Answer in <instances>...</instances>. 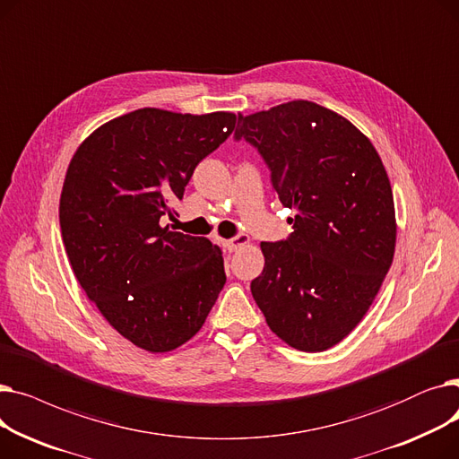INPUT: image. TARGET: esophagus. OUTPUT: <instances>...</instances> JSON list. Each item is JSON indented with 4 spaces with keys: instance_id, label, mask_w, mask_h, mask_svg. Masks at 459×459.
I'll return each mask as SVG.
<instances>
[{
    "instance_id": "1",
    "label": "esophagus",
    "mask_w": 459,
    "mask_h": 459,
    "mask_svg": "<svg viewBox=\"0 0 459 459\" xmlns=\"http://www.w3.org/2000/svg\"><path fill=\"white\" fill-rule=\"evenodd\" d=\"M249 244V236H246V234H238V236H234V238H230V239H225L223 242V246L232 253V251H238L239 247H244V246H247Z\"/></svg>"
}]
</instances>
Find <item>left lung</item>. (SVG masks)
I'll list each match as a JSON object with an SVG mask.
<instances>
[{
	"mask_svg": "<svg viewBox=\"0 0 459 459\" xmlns=\"http://www.w3.org/2000/svg\"><path fill=\"white\" fill-rule=\"evenodd\" d=\"M272 171L294 232L262 242L264 270L251 282L270 329L301 351L339 344L363 320L396 246L391 182L370 139L348 118L308 100L238 115Z\"/></svg>",
	"mask_w": 459,
	"mask_h": 459,
	"instance_id": "8db88e82",
	"label": "left lung"
}]
</instances>
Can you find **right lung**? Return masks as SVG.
I'll return each mask as SVG.
<instances>
[{
    "mask_svg": "<svg viewBox=\"0 0 459 459\" xmlns=\"http://www.w3.org/2000/svg\"><path fill=\"white\" fill-rule=\"evenodd\" d=\"M236 115L143 108L96 128L72 156L59 201L66 256L87 298L126 341L171 351L195 334L227 281L210 239L161 227Z\"/></svg>",
    "mask_w": 459,
    "mask_h": 459,
    "instance_id": "1",
    "label": "right lung"
}]
</instances>
